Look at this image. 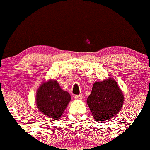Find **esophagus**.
I'll return each instance as SVG.
<instances>
[{
	"label": "esophagus",
	"mask_w": 150,
	"mask_h": 150,
	"mask_svg": "<svg viewBox=\"0 0 150 150\" xmlns=\"http://www.w3.org/2000/svg\"><path fill=\"white\" fill-rule=\"evenodd\" d=\"M75 99H77V100L82 99L83 95H75Z\"/></svg>",
	"instance_id": "esophagus-1"
}]
</instances>
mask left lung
<instances>
[{"label": "left lung", "instance_id": "obj_1", "mask_svg": "<svg viewBox=\"0 0 150 150\" xmlns=\"http://www.w3.org/2000/svg\"><path fill=\"white\" fill-rule=\"evenodd\" d=\"M124 95L113 78L94 83L92 91L87 100L93 116L98 122L109 120L122 107Z\"/></svg>", "mask_w": 150, "mask_h": 150}]
</instances>
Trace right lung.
Returning <instances> with one entry per match:
<instances>
[{
	"label": "right lung",
	"instance_id": "obj_1",
	"mask_svg": "<svg viewBox=\"0 0 150 150\" xmlns=\"http://www.w3.org/2000/svg\"><path fill=\"white\" fill-rule=\"evenodd\" d=\"M71 99L67 91L61 88L57 81L50 79L40 86L36 93V105L43 115L56 120Z\"/></svg>",
	"mask_w": 150,
	"mask_h": 150
}]
</instances>
